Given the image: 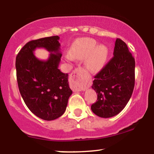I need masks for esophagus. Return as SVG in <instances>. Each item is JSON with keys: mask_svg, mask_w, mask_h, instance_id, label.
<instances>
[{"mask_svg": "<svg viewBox=\"0 0 154 154\" xmlns=\"http://www.w3.org/2000/svg\"><path fill=\"white\" fill-rule=\"evenodd\" d=\"M84 73L82 68L75 69L72 71L69 77V85H70L71 89L73 91H81L85 90V87L83 86V83L82 82L81 76Z\"/></svg>", "mask_w": 154, "mask_h": 154, "instance_id": "1", "label": "esophagus"}]
</instances>
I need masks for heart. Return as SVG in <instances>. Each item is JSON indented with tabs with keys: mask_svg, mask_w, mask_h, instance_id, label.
Instances as JSON below:
<instances>
[{
	"mask_svg": "<svg viewBox=\"0 0 154 154\" xmlns=\"http://www.w3.org/2000/svg\"><path fill=\"white\" fill-rule=\"evenodd\" d=\"M108 55L109 50L106 45L98 44L91 38H79L72 44L65 58L69 61L85 60L86 69L91 73H97L105 66Z\"/></svg>",
	"mask_w": 154,
	"mask_h": 154,
	"instance_id": "heart-1",
	"label": "heart"
}]
</instances>
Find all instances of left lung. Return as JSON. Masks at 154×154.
Listing matches in <instances>:
<instances>
[{
    "label": "left lung",
    "mask_w": 154,
    "mask_h": 154,
    "mask_svg": "<svg viewBox=\"0 0 154 154\" xmlns=\"http://www.w3.org/2000/svg\"><path fill=\"white\" fill-rule=\"evenodd\" d=\"M113 57L94 77L91 88L98 101L91 109L101 118H111L121 112L130 101L134 87L135 60L123 41L117 38Z\"/></svg>",
    "instance_id": "8db88e82"
}]
</instances>
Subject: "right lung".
Listing matches in <instances>:
<instances>
[{"instance_id": "right-lung-1", "label": "right lung", "mask_w": 154, "mask_h": 154, "mask_svg": "<svg viewBox=\"0 0 154 154\" xmlns=\"http://www.w3.org/2000/svg\"><path fill=\"white\" fill-rule=\"evenodd\" d=\"M59 39L58 36H53L31 41L16 57L20 94L31 112L45 120H53L62 116L72 94L68 74L58 69L62 56ZM41 48L50 53L46 61L39 60L33 54L36 48Z\"/></svg>"}]
</instances>
